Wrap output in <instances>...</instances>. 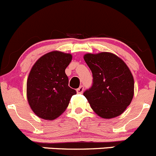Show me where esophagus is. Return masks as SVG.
Masks as SVG:
<instances>
[{
    "label": "esophagus",
    "instance_id": "obj_1",
    "mask_svg": "<svg viewBox=\"0 0 156 156\" xmlns=\"http://www.w3.org/2000/svg\"><path fill=\"white\" fill-rule=\"evenodd\" d=\"M83 90H84V86H80V87L76 89V92H77V93H79V94H81V93H83Z\"/></svg>",
    "mask_w": 156,
    "mask_h": 156
}]
</instances>
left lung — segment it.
<instances>
[{"mask_svg": "<svg viewBox=\"0 0 156 156\" xmlns=\"http://www.w3.org/2000/svg\"><path fill=\"white\" fill-rule=\"evenodd\" d=\"M84 60L93 77L92 86L83 92L91 108L102 118L119 116L133 97V77L128 67L108 52L86 54Z\"/></svg>", "mask_w": 156, "mask_h": 156, "instance_id": "left-lung-1", "label": "left lung"}]
</instances>
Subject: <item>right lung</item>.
<instances>
[{
    "instance_id": "right-lung-1",
    "label": "right lung",
    "mask_w": 156,
    "mask_h": 156,
    "mask_svg": "<svg viewBox=\"0 0 156 156\" xmlns=\"http://www.w3.org/2000/svg\"><path fill=\"white\" fill-rule=\"evenodd\" d=\"M70 54L51 51L43 55L32 67L27 80V98L34 113L45 120H54L65 111L76 93L68 86L65 69Z\"/></svg>"
}]
</instances>
